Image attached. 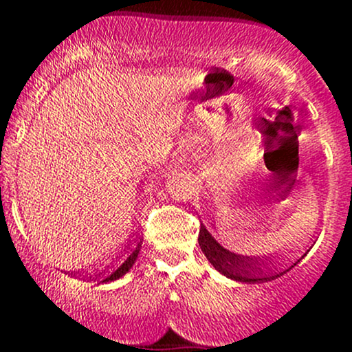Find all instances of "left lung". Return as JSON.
Here are the masks:
<instances>
[{
	"label": "left lung",
	"instance_id": "1",
	"mask_svg": "<svg viewBox=\"0 0 352 352\" xmlns=\"http://www.w3.org/2000/svg\"><path fill=\"white\" fill-rule=\"evenodd\" d=\"M198 244H200L203 254L206 256L210 264L220 274L234 281H241V283H263V281L276 280L281 274H285L286 271L295 267L309 252V249H307L298 259L292 261L289 264L281 263L278 259V252L270 256L235 254V252L223 248L220 242H217V239L206 230L203 223L200 226V234H198Z\"/></svg>",
	"mask_w": 352,
	"mask_h": 352
}]
</instances>
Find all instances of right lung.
<instances>
[{
	"mask_svg": "<svg viewBox=\"0 0 352 352\" xmlns=\"http://www.w3.org/2000/svg\"><path fill=\"white\" fill-rule=\"evenodd\" d=\"M142 241L144 239H140V241H137L135 244L130 248L129 254L126 257H123L122 264H104L103 267H95V270L91 271H74V273H71V276H76V278H82V280H89V281H98V283H110V281H115L118 280V278L125 276L126 273H129L130 270H132V266L135 264L137 257L140 254V248H142Z\"/></svg>",
	"mask_w": 352,
	"mask_h": 352,
	"instance_id": "1",
	"label": "right lung"
}]
</instances>
